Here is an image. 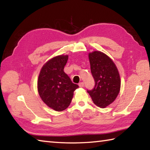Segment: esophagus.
<instances>
[{"instance_id":"34e87169","label":"esophagus","mask_w":150,"mask_h":150,"mask_svg":"<svg viewBox=\"0 0 150 150\" xmlns=\"http://www.w3.org/2000/svg\"><path fill=\"white\" fill-rule=\"evenodd\" d=\"M79 86L80 87H84V83L83 82H81L79 83Z\"/></svg>"}]
</instances>
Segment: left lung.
Returning <instances> with one entry per match:
<instances>
[{
    "label": "left lung",
    "instance_id": "obj_1",
    "mask_svg": "<svg viewBox=\"0 0 150 150\" xmlns=\"http://www.w3.org/2000/svg\"><path fill=\"white\" fill-rule=\"evenodd\" d=\"M88 59L95 85L93 90L87 92L93 103L104 108L112 103L118 95L121 85L120 75L115 63L103 52H91Z\"/></svg>",
    "mask_w": 150,
    "mask_h": 150
}]
</instances>
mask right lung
<instances>
[{
	"label": "right lung",
	"instance_id": "add662e5",
	"mask_svg": "<svg viewBox=\"0 0 150 150\" xmlns=\"http://www.w3.org/2000/svg\"><path fill=\"white\" fill-rule=\"evenodd\" d=\"M67 55L52 58L43 65L38 79L39 95L45 105L55 111H63L69 106L73 92L79 87L63 71Z\"/></svg>",
	"mask_w": 150,
	"mask_h": 150
}]
</instances>
